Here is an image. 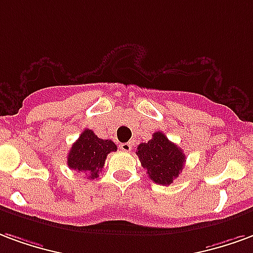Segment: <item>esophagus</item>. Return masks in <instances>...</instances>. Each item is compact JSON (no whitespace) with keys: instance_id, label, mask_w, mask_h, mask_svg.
<instances>
[{"instance_id":"34e87169","label":"esophagus","mask_w":253,"mask_h":253,"mask_svg":"<svg viewBox=\"0 0 253 253\" xmlns=\"http://www.w3.org/2000/svg\"><path fill=\"white\" fill-rule=\"evenodd\" d=\"M120 148L123 149L124 152H130L132 144H130V143H123V144H120Z\"/></svg>"}]
</instances>
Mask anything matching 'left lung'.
I'll return each instance as SVG.
<instances>
[{
	"mask_svg": "<svg viewBox=\"0 0 253 253\" xmlns=\"http://www.w3.org/2000/svg\"><path fill=\"white\" fill-rule=\"evenodd\" d=\"M136 155L147 174L158 185H171L183 169L185 154L162 132H155L148 143H141Z\"/></svg>",
	"mask_w": 253,
	"mask_h": 253,
	"instance_id": "obj_1",
	"label": "left lung"
}]
</instances>
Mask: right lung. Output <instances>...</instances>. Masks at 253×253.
<instances>
[{"label":"right lung","mask_w":253,"mask_h":253,"mask_svg":"<svg viewBox=\"0 0 253 253\" xmlns=\"http://www.w3.org/2000/svg\"><path fill=\"white\" fill-rule=\"evenodd\" d=\"M117 151V145L112 140L97 137L90 129H84L67 155V165L77 172H84L88 179H97L102 171L106 156Z\"/></svg>","instance_id":"1"}]
</instances>
